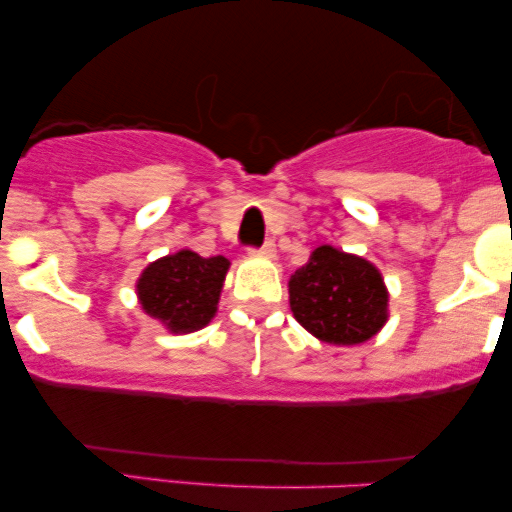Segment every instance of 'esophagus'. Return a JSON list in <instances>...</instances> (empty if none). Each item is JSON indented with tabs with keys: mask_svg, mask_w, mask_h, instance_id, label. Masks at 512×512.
I'll return each instance as SVG.
<instances>
[{
	"mask_svg": "<svg viewBox=\"0 0 512 512\" xmlns=\"http://www.w3.org/2000/svg\"><path fill=\"white\" fill-rule=\"evenodd\" d=\"M252 255H257V257H264V260H274L276 257V245L272 243V240H267V243L262 245V248H257V250H250Z\"/></svg>",
	"mask_w": 512,
	"mask_h": 512,
	"instance_id": "esophagus-1",
	"label": "esophagus"
}]
</instances>
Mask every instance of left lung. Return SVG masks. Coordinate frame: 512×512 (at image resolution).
<instances>
[{
	"label": "left lung",
	"mask_w": 512,
	"mask_h": 512,
	"mask_svg": "<svg viewBox=\"0 0 512 512\" xmlns=\"http://www.w3.org/2000/svg\"><path fill=\"white\" fill-rule=\"evenodd\" d=\"M291 313L313 337L334 346L373 339L390 317V293L366 257L320 245L289 279Z\"/></svg>",
	"instance_id": "obj_1"
}]
</instances>
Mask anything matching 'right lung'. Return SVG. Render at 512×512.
<instances>
[{"label":"right lung","mask_w":512,"mask_h":512,"mask_svg":"<svg viewBox=\"0 0 512 512\" xmlns=\"http://www.w3.org/2000/svg\"><path fill=\"white\" fill-rule=\"evenodd\" d=\"M228 267L231 262L223 255L199 257L187 248L158 257L139 274L137 301L170 334L197 332L219 310Z\"/></svg>","instance_id":"1"}]
</instances>
